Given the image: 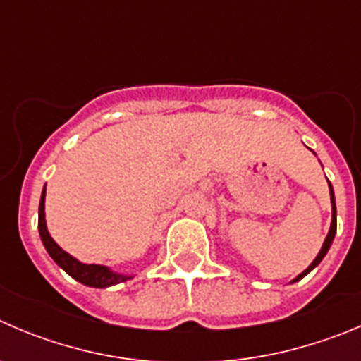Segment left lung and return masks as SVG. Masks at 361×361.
Wrapping results in <instances>:
<instances>
[{
  "label": "left lung",
  "instance_id": "obj_1",
  "mask_svg": "<svg viewBox=\"0 0 361 361\" xmlns=\"http://www.w3.org/2000/svg\"><path fill=\"white\" fill-rule=\"evenodd\" d=\"M328 186H329V198H331V225H329V232H328V235H326L324 243H322L321 252H319L317 257H315V259H314V262H312L310 266H308L307 269L303 271V273L298 274V276L293 280V283H294V281L301 280V278H303V276H307V274L310 273V271L314 269V267L319 266V262H321V260L324 259L326 253H328L329 246H331L333 239H335V234H337V207H335V193H333V188H331V184H329V180H328Z\"/></svg>",
  "mask_w": 361,
  "mask_h": 361
}]
</instances>
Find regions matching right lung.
<instances>
[{"mask_svg":"<svg viewBox=\"0 0 361 361\" xmlns=\"http://www.w3.org/2000/svg\"><path fill=\"white\" fill-rule=\"evenodd\" d=\"M46 186L42 190V197H40V205H39V234L42 239L44 246H46L47 253L51 255V259L61 267L67 274H71L74 280H78L80 283L88 287H95V289H106V287L116 286V283H122L126 280H131L133 274H122L115 273V271L109 269L108 266H101V264H83L78 259H74L72 255H68L65 250H61L60 246L54 243V239L51 238V234L47 232L46 225Z\"/></svg>","mask_w":361,"mask_h":361,"instance_id":"add662e5","label":"right lung"}]
</instances>
